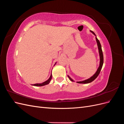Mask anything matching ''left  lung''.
<instances>
[{
	"mask_svg": "<svg viewBox=\"0 0 124 124\" xmlns=\"http://www.w3.org/2000/svg\"><path fill=\"white\" fill-rule=\"evenodd\" d=\"M93 35H95V33L93 32L92 31H91ZM96 41H97V45H98V50H99V55H100V65L98 69H97V71H96V72L95 73V74L93 75V77H92L91 78H89L87 80H86L83 81H80V82H77V83H82V84H87V83H91L92 81H93L94 80H95L96 78H97V77L98 76V75L99 74L100 72V71L101 68H102V66H103V53H102V48H101V44L99 42V40L97 38V37H96ZM68 78H69V79L71 81H73V80L72 79H71V78L68 76Z\"/></svg>",
	"mask_w": 124,
	"mask_h": 124,
	"instance_id": "obj_1",
	"label": "left lung"
}]
</instances>
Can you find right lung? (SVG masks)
<instances>
[{"instance_id": "1", "label": "right lung", "mask_w": 124, "mask_h": 124, "mask_svg": "<svg viewBox=\"0 0 124 124\" xmlns=\"http://www.w3.org/2000/svg\"><path fill=\"white\" fill-rule=\"evenodd\" d=\"M52 74H51L50 78H48V79L47 81H46V82H43V83H41V84H38V83H37V84H33V86H44V85H47L48 84H49V83H50L51 79H52Z\"/></svg>"}]
</instances>
